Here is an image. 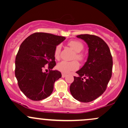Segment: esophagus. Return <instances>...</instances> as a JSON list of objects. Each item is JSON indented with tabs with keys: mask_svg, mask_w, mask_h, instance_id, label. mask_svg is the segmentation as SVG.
<instances>
[{
	"mask_svg": "<svg viewBox=\"0 0 128 128\" xmlns=\"http://www.w3.org/2000/svg\"><path fill=\"white\" fill-rule=\"evenodd\" d=\"M66 75H67V74H65V73H62V78H65Z\"/></svg>",
	"mask_w": 128,
	"mask_h": 128,
	"instance_id": "34e87169",
	"label": "esophagus"
}]
</instances>
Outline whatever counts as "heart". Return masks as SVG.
Instances as JSON below:
<instances>
[{"label": "heart", "instance_id": "1", "mask_svg": "<svg viewBox=\"0 0 128 128\" xmlns=\"http://www.w3.org/2000/svg\"><path fill=\"white\" fill-rule=\"evenodd\" d=\"M68 46L75 52V55H74V59L82 61L84 59V55L80 52L84 49V45L81 42L78 41H71L68 42ZM60 51H61V46L58 45L55 48L54 51V56L55 58L58 59L60 57ZM56 68L58 70L64 73H68L72 71L77 70L79 68V64L76 61H62L57 64Z\"/></svg>", "mask_w": 128, "mask_h": 128}]
</instances>
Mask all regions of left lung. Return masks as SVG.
Listing matches in <instances>:
<instances>
[{
    "instance_id": "left-lung-1",
    "label": "left lung",
    "mask_w": 128,
    "mask_h": 128,
    "mask_svg": "<svg viewBox=\"0 0 128 128\" xmlns=\"http://www.w3.org/2000/svg\"><path fill=\"white\" fill-rule=\"evenodd\" d=\"M85 41L88 47L86 62L76 72L70 91L74 99L90 102L104 93L112 76V58L108 46L99 36L89 34L76 36Z\"/></svg>"
}]
</instances>
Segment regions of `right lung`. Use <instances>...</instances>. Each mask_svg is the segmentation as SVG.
Returning a JSON list of instances; mask_svg holds the SVG:
<instances>
[{
	"instance_id": "right-lung-1",
	"label": "right lung",
	"mask_w": 128,
	"mask_h": 128,
	"mask_svg": "<svg viewBox=\"0 0 128 128\" xmlns=\"http://www.w3.org/2000/svg\"><path fill=\"white\" fill-rule=\"evenodd\" d=\"M64 36L44 32L32 34L23 41L16 55L15 75L20 90L32 100H41L49 97L54 83L61 77L56 65L54 51ZM51 70L44 72V66Z\"/></svg>"
}]
</instances>
